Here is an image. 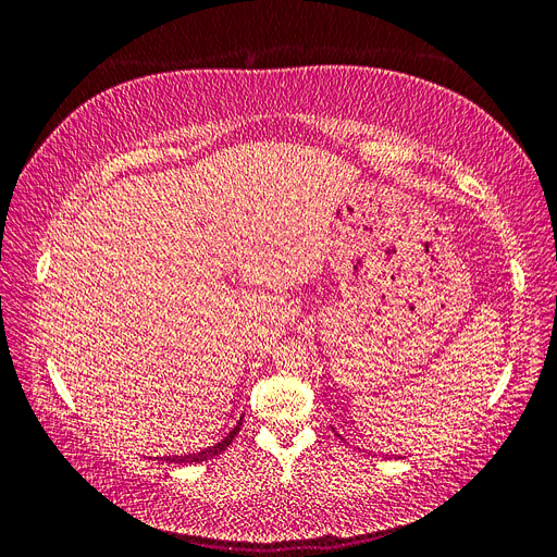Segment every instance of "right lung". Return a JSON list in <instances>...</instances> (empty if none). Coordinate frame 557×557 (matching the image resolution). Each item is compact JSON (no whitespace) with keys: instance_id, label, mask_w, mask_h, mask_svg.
I'll return each mask as SVG.
<instances>
[{"instance_id":"obj_1","label":"right lung","mask_w":557,"mask_h":557,"mask_svg":"<svg viewBox=\"0 0 557 557\" xmlns=\"http://www.w3.org/2000/svg\"><path fill=\"white\" fill-rule=\"evenodd\" d=\"M242 420H244V418H239V423L234 425V428L230 430V434L223 436L221 442L209 446V448H205V450L193 453V455H166V458H160V460L172 462V465H188V462H205V460H211V458H215V455H221V453L232 444V440H234V436H237V432H239V428H242Z\"/></svg>"}]
</instances>
